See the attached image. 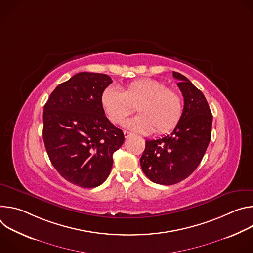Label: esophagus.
I'll use <instances>...</instances> for the list:
<instances>
[{
	"label": "esophagus",
	"mask_w": 253,
	"mask_h": 253,
	"mask_svg": "<svg viewBox=\"0 0 253 253\" xmlns=\"http://www.w3.org/2000/svg\"><path fill=\"white\" fill-rule=\"evenodd\" d=\"M123 133H124V137H125V138H128V137L132 136V133H130L129 131H126V130H124Z\"/></svg>",
	"instance_id": "34e87169"
}]
</instances>
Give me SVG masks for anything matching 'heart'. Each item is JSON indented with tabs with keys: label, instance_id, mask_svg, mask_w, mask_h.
I'll return each instance as SVG.
<instances>
[{
	"label": "heart",
	"instance_id": "b5f03b06",
	"mask_svg": "<svg viewBox=\"0 0 253 253\" xmlns=\"http://www.w3.org/2000/svg\"><path fill=\"white\" fill-rule=\"evenodd\" d=\"M101 103L111 122L121 123L137 106L140 114L126 120L124 126L134 132L163 134L172 130L183 112L180 94L155 79H139L127 85L125 92L116 86L106 87Z\"/></svg>",
	"mask_w": 253,
	"mask_h": 253
}]
</instances>
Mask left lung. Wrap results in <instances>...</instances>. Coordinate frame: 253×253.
<instances>
[{
  "mask_svg": "<svg viewBox=\"0 0 253 253\" xmlns=\"http://www.w3.org/2000/svg\"><path fill=\"white\" fill-rule=\"evenodd\" d=\"M182 92V116L170 135L146 140L140 164L152 182L176 184L186 179L200 164L211 137L212 114L202 94L185 76L173 72Z\"/></svg>",
  "mask_w": 253,
  "mask_h": 253,
  "instance_id": "1",
  "label": "left lung"
}]
</instances>
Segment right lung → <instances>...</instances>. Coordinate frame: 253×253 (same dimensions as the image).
<instances>
[{
    "label": "right lung",
    "instance_id": "right-lung-1",
    "mask_svg": "<svg viewBox=\"0 0 253 253\" xmlns=\"http://www.w3.org/2000/svg\"><path fill=\"white\" fill-rule=\"evenodd\" d=\"M111 83L106 74L81 72L58 85L44 106L48 156L63 178L82 188L105 181L113 153L124 142L122 130L108 120L101 103L103 90Z\"/></svg>",
    "mask_w": 253,
    "mask_h": 253
}]
</instances>
